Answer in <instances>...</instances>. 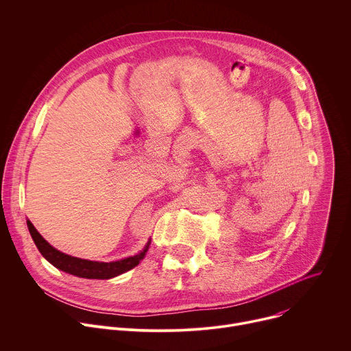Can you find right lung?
Returning <instances> with one entry per match:
<instances>
[{
    "mask_svg": "<svg viewBox=\"0 0 351 351\" xmlns=\"http://www.w3.org/2000/svg\"><path fill=\"white\" fill-rule=\"evenodd\" d=\"M27 227H29L30 235H32L37 249L52 265H55L56 268H59L64 272H69V274L80 276V278H87V279H109V278H114L125 271H130L131 268L138 265L139 261L144 260V257L149 249V245H151V241H149L141 253H138L132 257L119 260V261H110V263L90 261V260L77 258L73 256L64 254V253L56 250L55 247H52L38 234V231L34 228V226L29 220H27Z\"/></svg>",
    "mask_w": 351,
    "mask_h": 351,
    "instance_id": "add662e5",
    "label": "right lung"
}]
</instances>
